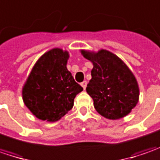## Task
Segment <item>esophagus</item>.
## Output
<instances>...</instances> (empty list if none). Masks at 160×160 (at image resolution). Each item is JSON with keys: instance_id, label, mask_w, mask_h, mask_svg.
<instances>
[{"instance_id": "esophagus-1", "label": "esophagus", "mask_w": 160, "mask_h": 160, "mask_svg": "<svg viewBox=\"0 0 160 160\" xmlns=\"http://www.w3.org/2000/svg\"><path fill=\"white\" fill-rule=\"evenodd\" d=\"M80 85H81V87L85 89L86 87H87V81H83V82H81V84H80Z\"/></svg>"}]
</instances>
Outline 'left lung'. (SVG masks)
<instances>
[{
	"label": "left lung",
	"mask_w": 160,
	"mask_h": 160,
	"mask_svg": "<svg viewBox=\"0 0 160 160\" xmlns=\"http://www.w3.org/2000/svg\"><path fill=\"white\" fill-rule=\"evenodd\" d=\"M93 63L91 80L86 90L96 110L104 117L116 120L127 115L139 100L135 77L119 57L107 50L81 51Z\"/></svg>",
	"instance_id": "1"
}]
</instances>
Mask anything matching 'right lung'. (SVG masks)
<instances>
[{
    "label": "right lung",
    "mask_w": 160,
    "mask_h": 160,
    "mask_svg": "<svg viewBox=\"0 0 160 160\" xmlns=\"http://www.w3.org/2000/svg\"><path fill=\"white\" fill-rule=\"evenodd\" d=\"M68 52L54 48L40 57L25 84L22 96L27 108L43 121L61 119L73 107L83 88L67 70Z\"/></svg>",
    "instance_id": "add662e5"
}]
</instances>
